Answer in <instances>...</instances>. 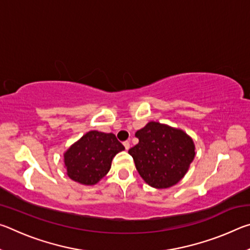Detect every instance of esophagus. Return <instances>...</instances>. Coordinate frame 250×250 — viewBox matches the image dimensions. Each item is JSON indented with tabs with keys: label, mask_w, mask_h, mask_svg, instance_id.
<instances>
[{
	"label": "esophagus",
	"mask_w": 250,
	"mask_h": 250,
	"mask_svg": "<svg viewBox=\"0 0 250 250\" xmlns=\"http://www.w3.org/2000/svg\"><path fill=\"white\" fill-rule=\"evenodd\" d=\"M124 146L125 147V150H129L130 149V142L129 141H125L124 142Z\"/></svg>",
	"instance_id": "1"
}]
</instances>
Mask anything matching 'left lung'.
<instances>
[{
    "mask_svg": "<svg viewBox=\"0 0 250 250\" xmlns=\"http://www.w3.org/2000/svg\"><path fill=\"white\" fill-rule=\"evenodd\" d=\"M139 143L129 150L139 174L155 188L175 185L188 172L195 156L193 140L182 130L149 122L138 130Z\"/></svg>",
    "mask_w": 250,
    "mask_h": 250,
    "instance_id": "obj_1",
    "label": "left lung"
}]
</instances>
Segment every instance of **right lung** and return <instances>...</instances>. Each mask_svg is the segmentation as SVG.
Returning <instances> with one entry per match:
<instances>
[{
	"mask_svg": "<svg viewBox=\"0 0 250 250\" xmlns=\"http://www.w3.org/2000/svg\"><path fill=\"white\" fill-rule=\"evenodd\" d=\"M125 146L113 133L89 131L65 152L67 174L83 185H94L107 174L111 161Z\"/></svg>",
	"mask_w": 250,
	"mask_h": 250,
	"instance_id": "obj_1",
	"label": "right lung"
}]
</instances>
